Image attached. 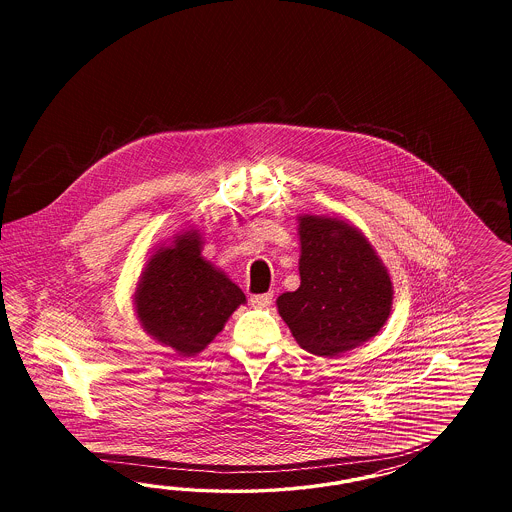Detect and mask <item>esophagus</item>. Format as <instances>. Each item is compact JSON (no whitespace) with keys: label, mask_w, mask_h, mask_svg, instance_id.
<instances>
[{"label":"esophagus","mask_w":512,"mask_h":512,"mask_svg":"<svg viewBox=\"0 0 512 512\" xmlns=\"http://www.w3.org/2000/svg\"><path fill=\"white\" fill-rule=\"evenodd\" d=\"M251 306L253 308H268L272 304V293H266V295H253L249 298Z\"/></svg>","instance_id":"obj_1"}]
</instances>
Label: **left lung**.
Segmentation results:
<instances>
[{
	"instance_id": "8db88e82",
	"label": "left lung",
	"mask_w": 512,
	"mask_h": 512,
	"mask_svg": "<svg viewBox=\"0 0 512 512\" xmlns=\"http://www.w3.org/2000/svg\"><path fill=\"white\" fill-rule=\"evenodd\" d=\"M300 287L279 296L281 319L317 357H340L373 338L392 308V281L357 227L338 217L300 216Z\"/></svg>"
}]
</instances>
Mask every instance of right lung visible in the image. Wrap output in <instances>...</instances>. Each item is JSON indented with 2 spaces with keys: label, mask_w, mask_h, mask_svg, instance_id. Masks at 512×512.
Returning <instances> with one entry per match:
<instances>
[{
  "label": "right lung",
  "mask_w": 512,
  "mask_h": 512,
  "mask_svg": "<svg viewBox=\"0 0 512 512\" xmlns=\"http://www.w3.org/2000/svg\"><path fill=\"white\" fill-rule=\"evenodd\" d=\"M201 249L197 231L174 236L171 246L148 259L133 298L140 326L184 357L201 353L246 304L242 289L208 263Z\"/></svg>",
  "instance_id": "add662e5"
}]
</instances>
